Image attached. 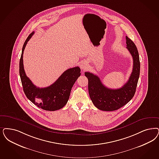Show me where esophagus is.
Masks as SVG:
<instances>
[{
    "label": "esophagus",
    "instance_id": "obj_1",
    "mask_svg": "<svg viewBox=\"0 0 159 159\" xmlns=\"http://www.w3.org/2000/svg\"><path fill=\"white\" fill-rule=\"evenodd\" d=\"M88 63L86 62H82L80 65V67L82 70H85L88 67Z\"/></svg>",
    "mask_w": 159,
    "mask_h": 159
}]
</instances>
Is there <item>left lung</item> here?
Returning a JSON list of instances; mask_svg holds the SVG:
<instances>
[{
	"label": "left lung",
	"mask_w": 159,
	"mask_h": 159,
	"mask_svg": "<svg viewBox=\"0 0 159 159\" xmlns=\"http://www.w3.org/2000/svg\"><path fill=\"white\" fill-rule=\"evenodd\" d=\"M126 48L133 60V70L127 82L120 89H111L104 86L98 76L85 72L88 79V90L93 104L99 110L114 111L120 109L130 101L136 92L140 76L139 55L135 44L126 36Z\"/></svg>",
	"instance_id": "1"
}]
</instances>
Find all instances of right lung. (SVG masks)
Instances as JSON below:
<instances>
[{
  "instance_id": "add662e5",
  "label": "right lung",
  "mask_w": 159,
  "mask_h": 159,
  "mask_svg": "<svg viewBox=\"0 0 159 159\" xmlns=\"http://www.w3.org/2000/svg\"><path fill=\"white\" fill-rule=\"evenodd\" d=\"M34 33H30L25 42L19 62V74L23 91L28 99L39 108L48 111L60 109L66 105L69 99L71 88L81 75L80 69L76 66L66 70L48 87L39 88L34 85L25 73L23 60L25 48Z\"/></svg>"
}]
</instances>
